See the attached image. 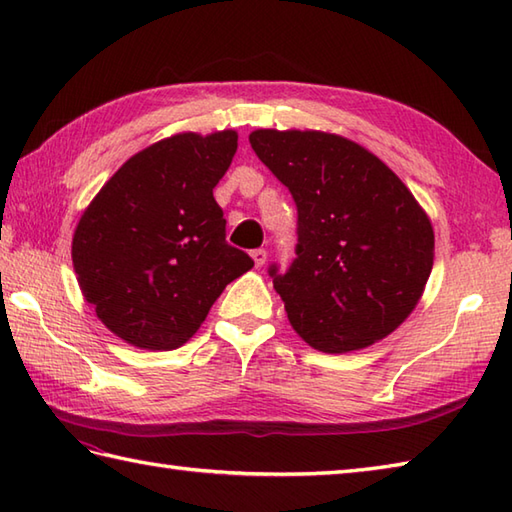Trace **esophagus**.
<instances>
[{
	"instance_id": "obj_1",
	"label": "esophagus",
	"mask_w": 512,
	"mask_h": 512,
	"mask_svg": "<svg viewBox=\"0 0 512 512\" xmlns=\"http://www.w3.org/2000/svg\"><path fill=\"white\" fill-rule=\"evenodd\" d=\"M250 257H253V262H255V266L257 268H262L264 264H266V257H268V253L264 248H257V250H253V253H250Z\"/></svg>"
}]
</instances>
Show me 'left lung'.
Returning a JSON list of instances; mask_svg holds the SVG:
<instances>
[{
    "mask_svg": "<svg viewBox=\"0 0 512 512\" xmlns=\"http://www.w3.org/2000/svg\"><path fill=\"white\" fill-rule=\"evenodd\" d=\"M259 160L290 189L297 259L270 266L288 321L314 350L374 345L405 321L433 268V226L413 193L363 145L317 129H255Z\"/></svg>",
    "mask_w": 512,
    "mask_h": 512,
    "instance_id": "left-lung-1",
    "label": "left lung"
}]
</instances>
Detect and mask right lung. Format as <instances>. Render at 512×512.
<instances>
[{
	"instance_id": "obj_1",
	"label": "right lung",
	"mask_w": 512,
	"mask_h": 512,
	"mask_svg": "<svg viewBox=\"0 0 512 512\" xmlns=\"http://www.w3.org/2000/svg\"><path fill=\"white\" fill-rule=\"evenodd\" d=\"M237 151V132H182L138 151L103 184L72 237L83 297L118 339L176 350L215 299L253 268L226 244L213 198Z\"/></svg>"
}]
</instances>
